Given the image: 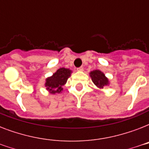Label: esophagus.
I'll return each mask as SVG.
<instances>
[{
	"label": "esophagus",
	"mask_w": 149,
	"mask_h": 149,
	"mask_svg": "<svg viewBox=\"0 0 149 149\" xmlns=\"http://www.w3.org/2000/svg\"><path fill=\"white\" fill-rule=\"evenodd\" d=\"M77 70H78V71H83V70H84V67H83V66H80V67L77 68Z\"/></svg>",
	"instance_id": "obj_1"
}]
</instances>
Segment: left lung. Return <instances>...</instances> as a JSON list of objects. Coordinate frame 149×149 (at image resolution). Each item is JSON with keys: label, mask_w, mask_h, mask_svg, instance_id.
<instances>
[{"label": "left lung", "mask_w": 149, "mask_h": 149, "mask_svg": "<svg viewBox=\"0 0 149 149\" xmlns=\"http://www.w3.org/2000/svg\"><path fill=\"white\" fill-rule=\"evenodd\" d=\"M91 77L92 81L96 86L99 88H104V86L108 84V79L104 76V74L100 70H95L91 72Z\"/></svg>", "instance_id": "left-lung-1"}]
</instances>
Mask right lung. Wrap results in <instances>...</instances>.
<instances>
[{
    "instance_id": "obj_1",
    "label": "right lung",
    "mask_w": 149,
    "mask_h": 149,
    "mask_svg": "<svg viewBox=\"0 0 149 149\" xmlns=\"http://www.w3.org/2000/svg\"><path fill=\"white\" fill-rule=\"evenodd\" d=\"M70 72L71 71L65 68L58 69L52 77L46 79L45 86H47V90L52 93H60L63 91V86L70 77Z\"/></svg>"
}]
</instances>
